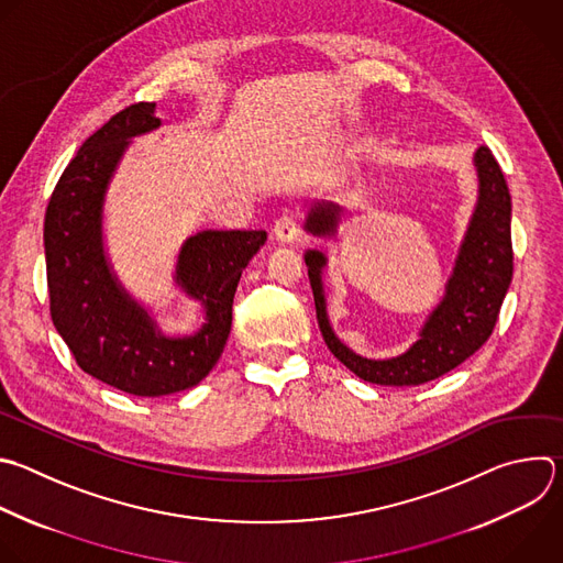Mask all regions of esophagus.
Wrapping results in <instances>:
<instances>
[{"label": "esophagus", "mask_w": 563, "mask_h": 563, "mask_svg": "<svg viewBox=\"0 0 563 563\" xmlns=\"http://www.w3.org/2000/svg\"><path fill=\"white\" fill-rule=\"evenodd\" d=\"M274 236L283 243H291L296 236H298V219L296 214L289 210V212H283L276 223H274Z\"/></svg>", "instance_id": "1"}]
</instances>
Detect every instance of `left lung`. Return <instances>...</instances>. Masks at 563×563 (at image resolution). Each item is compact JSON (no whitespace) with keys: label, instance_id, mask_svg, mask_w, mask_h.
<instances>
[{"label":"left lung","instance_id":"1","mask_svg":"<svg viewBox=\"0 0 563 563\" xmlns=\"http://www.w3.org/2000/svg\"><path fill=\"white\" fill-rule=\"evenodd\" d=\"M475 165L479 174V201L453 278L442 305L431 313L420 340L407 353L391 360H366L349 351L333 335L327 320L320 283L324 256L320 252L305 254L322 338L329 351L357 378L389 387L424 385L462 364L490 338L512 278L510 192L497 158L486 145L475 152ZM338 212L335 206H313L307 230L318 236L333 234Z\"/></svg>","mask_w":563,"mask_h":563}]
</instances>
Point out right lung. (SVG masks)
Segmentation results:
<instances>
[{
    "label": "right lung",
    "mask_w": 563,
    "mask_h": 563,
    "mask_svg": "<svg viewBox=\"0 0 563 563\" xmlns=\"http://www.w3.org/2000/svg\"><path fill=\"white\" fill-rule=\"evenodd\" d=\"M154 103L139 101L106 121L77 150L46 208L44 247L51 316L77 364L92 378L141 398L199 385L219 362L245 265L267 232H201L178 254L176 280L203 300L197 335L167 338L112 278L101 247V203L130 136L158 128Z\"/></svg>",
    "instance_id": "obj_1"
}]
</instances>
